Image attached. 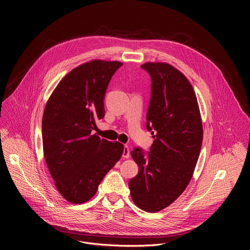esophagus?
Instances as JSON below:
<instances>
[{"label":"esophagus","mask_w":250,"mask_h":250,"mask_svg":"<svg viewBox=\"0 0 250 250\" xmlns=\"http://www.w3.org/2000/svg\"><path fill=\"white\" fill-rule=\"evenodd\" d=\"M123 157H124V158H128V157H129V148H128L127 146H125V147H124Z\"/></svg>","instance_id":"esophagus-1"}]
</instances>
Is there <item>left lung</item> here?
Returning a JSON list of instances; mask_svg holds the SVG:
<instances>
[{
    "label": "left lung",
    "instance_id": "left-lung-1",
    "mask_svg": "<svg viewBox=\"0 0 250 250\" xmlns=\"http://www.w3.org/2000/svg\"><path fill=\"white\" fill-rule=\"evenodd\" d=\"M151 78L146 128L153 144L146 154L130 152L138 174L128 187L134 204L149 212L170 206L188 186L200 155L203 125L195 91L179 70L168 63L146 62Z\"/></svg>",
    "mask_w": 250,
    "mask_h": 250
}]
</instances>
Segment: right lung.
Instances as JSON below:
<instances>
[{
  "label": "right lung",
  "mask_w": 250,
  "mask_h": 250,
  "mask_svg": "<svg viewBox=\"0 0 250 250\" xmlns=\"http://www.w3.org/2000/svg\"><path fill=\"white\" fill-rule=\"evenodd\" d=\"M119 61L91 60L58 83L42 117L44 158L56 189L72 204L89 201L121 159L124 146L92 134L104 117V99Z\"/></svg>",
  "instance_id": "add662e5"
}]
</instances>
